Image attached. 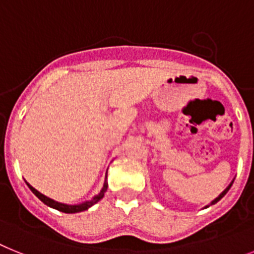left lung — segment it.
<instances>
[{
	"label": "left lung",
	"mask_w": 254,
	"mask_h": 254,
	"mask_svg": "<svg viewBox=\"0 0 254 254\" xmlns=\"http://www.w3.org/2000/svg\"><path fill=\"white\" fill-rule=\"evenodd\" d=\"M231 186H232V182H231V183H230L229 186L226 187V190H225V191H223V192H222V193H221V195H219V196H218V197H216V199L213 200V201H212V203H210V204H209V205H213V204H216V203H217V201H219V200L222 199L223 196H225V195H226V193H227V191H229V190H230V187H231ZM209 205H206V206H205V208H208V206H209Z\"/></svg>",
	"instance_id": "obj_1"
}]
</instances>
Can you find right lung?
Segmentation results:
<instances>
[{
    "instance_id": "add662e5",
    "label": "right lung",
    "mask_w": 254,
    "mask_h": 254,
    "mask_svg": "<svg viewBox=\"0 0 254 254\" xmlns=\"http://www.w3.org/2000/svg\"><path fill=\"white\" fill-rule=\"evenodd\" d=\"M107 178V177H106ZM28 185V187L31 189V191L33 193H35L36 196H37L38 199L41 200L42 203L46 204V205H49L50 208H54V209L59 210V212H63V213H78V212H84V210L89 209L90 206L94 205L95 203H98L99 200L102 199L104 196V192L107 191V181H104V185H103V189L101 190V192L98 193L97 196H94L93 197V200H90V201H85V203L82 204H78V205H67V204H62V203H58V201H54L53 199H50V197H48V196L42 195L41 192H38L37 190L33 189V187L29 185V183H27Z\"/></svg>"
}]
</instances>
